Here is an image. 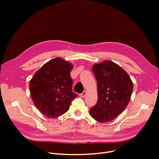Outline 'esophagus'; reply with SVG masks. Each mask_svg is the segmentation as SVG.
<instances>
[{
    "label": "esophagus",
    "instance_id": "obj_1",
    "mask_svg": "<svg viewBox=\"0 0 159 159\" xmlns=\"http://www.w3.org/2000/svg\"><path fill=\"white\" fill-rule=\"evenodd\" d=\"M86 91H84V92H83L82 93H80L79 95H80V97H84L86 96Z\"/></svg>",
    "mask_w": 159,
    "mask_h": 159
}]
</instances>
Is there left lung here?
Segmentation results:
<instances>
[{"label":"left lung","instance_id":"obj_1","mask_svg":"<svg viewBox=\"0 0 159 159\" xmlns=\"http://www.w3.org/2000/svg\"><path fill=\"white\" fill-rule=\"evenodd\" d=\"M92 70L97 80L98 100L89 114L98 122H110L127 107L133 84L128 73L112 61L94 64Z\"/></svg>","mask_w":159,"mask_h":159}]
</instances>
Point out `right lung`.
Returning <instances> with one entry per match:
<instances>
[{"label":"right lung","mask_w":159,"mask_h":159,"mask_svg":"<svg viewBox=\"0 0 159 159\" xmlns=\"http://www.w3.org/2000/svg\"><path fill=\"white\" fill-rule=\"evenodd\" d=\"M72 68L70 62L57 57L44 64L30 81L32 101L47 117L56 118L65 113L77 97L72 91Z\"/></svg>","instance_id":"1"}]
</instances>
